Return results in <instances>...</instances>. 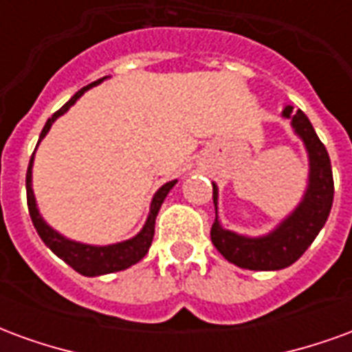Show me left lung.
<instances>
[{
    "instance_id": "left-lung-1",
    "label": "left lung",
    "mask_w": 352,
    "mask_h": 352,
    "mask_svg": "<svg viewBox=\"0 0 352 352\" xmlns=\"http://www.w3.org/2000/svg\"><path fill=\"white\" fill-rule=\"evenodd\" d=\"M283 116L292 120V128L302 138L309 154V184L300 206L277 228L262 237H245L221 226L219 214L211 226V241L224 258L243 270L272 272L294 264L307 251L313 239L328 221L333 201V177L330 156L313 130L303 111L292 113L287 105ZM219 188L213 184V204L217 209Z\"/></svg>"
}]
</instances>
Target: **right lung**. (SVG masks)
Returning a JSON list of instances; mask_svg holds the SVG:
<instances>
[{"mask_svg":"<svg viewBox=\"0 0 352 352\" xmlns=\"http://www.w3.org/2000/svg\"><path fill=\"white\" fill-rule=\"evenodd\" d=\"M101 80L103 79L96 80V82H92V85H88V87L85 88H80L79 92L75 94L72 100L65 103L64 107L58 109L56 113L50 116L49 120H47V124H45L41 135H39V141L49 133L50 126H52V122L56 120L58 116L64 115L65 111L72 107L73 103L79 100L80 96L87 92L88 88L100 85ZM39 141H37V145H39ZM34 156L35 151L34 154H32V160H30V166H28L26 173L28 211H30V217H32V222H34L37 234H39V237L43 239V243L47 245L50 251L64 260L65 264L72 265L75 272H79L80 275H87V277H96V275H105V273L113 272H122L126 267L138 264L139 260L145 256L146 252H148V249H151V243H153L156 214L160 211V207L162 204H164L166 196H168V192L175 186L177 181H169V183L164 184L160 190L154 194L148 219H146L145 226H143V230L139 232L138 236L131 237L128 241H122V243L103 245V247H98V245H85L79 243V241H72V239H67V237L64 236H60L56 230H52L47 222L43 221V217L39 214V209H37V204H35L34 190H32V166H34Z\"/></svg>","mask_w":352,"mask_h":352,"instance_id":"obj_1","label":"right lung"}]
</instances>
